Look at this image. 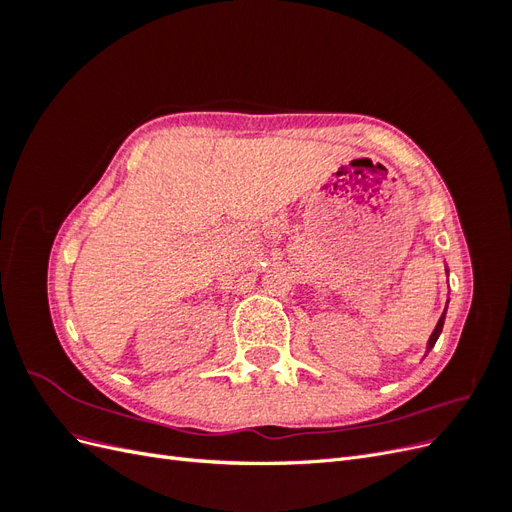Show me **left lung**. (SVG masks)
<instances>
[{"instance_id": "1", "label": "left lung", "mask_w": 512, "mask_h": 512, "mask_svg": "<svg viewBox=\"0 0 512 512\" xmlns=\"http://www.w3.org/2000/svg\"><path fill=\"white\" fill-rule=\"evenodd\" d=\"M446 314V312H444ZM444 314L440 316V320H438V324H436V329H433V333H431V337H429V350L433 348V344H436V339L440 337V333H442V327H444Z\"/></svg>"}]
</instances>
